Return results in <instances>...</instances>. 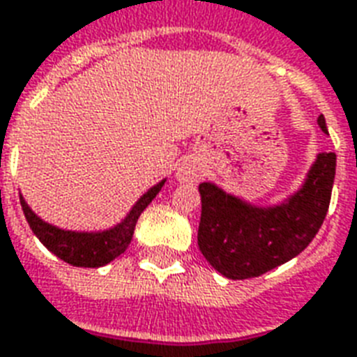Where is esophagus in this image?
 I'll return each instance as SVG.
<instances>
[{"label":"esophagus","instance_id":"esophagus-1","mask_svg":"<svg viewBox=\"0 0 357 357\" xmlns=\"http://www.w3.org/2000/svg\"><path fill=\"white\" fill-rule=\"evenodd\" d=\"M178 178L181 179V181H195V179L198 178V174L192 167H181L178 172Z\"/></svg>","mask_w":357,"mask_h":357}]
</instances>
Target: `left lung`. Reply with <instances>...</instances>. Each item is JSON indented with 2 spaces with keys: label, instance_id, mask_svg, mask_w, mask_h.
<instances>
[{
  "label": "left lung",
  "instance_id": "left-lung-1",
  "mask_svg": "<svg viewBox=\"0 0 357 357\" xmlns=\"http://www.w3.org/2000/svg\"><path fill=\"white\" fill-rule=\"evenodd\" d=\"M318 125L328 132L324 116ZM335 153H320L303 189L277 208H252L213 183H200L198 247L221 275L241 281L292 260L311 243L328 215Z\"/></svg>",
  "mask_w": 357,
  "mask_h": 357
}]
</instances>
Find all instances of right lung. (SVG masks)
I'll return each mask as SVG.
<instances>
[{
  "instance_id": "right-lung-1",
  "label": "right lung",
  "mask_w": 357,
  "mask_h": 357,
  "mask_svg": "<svg viewBox=\"0 0 357 357\" xmlns=\"http://www.w3.org/2000/svg\"><path fill=\"white\" fill-rule=\"evenodd\" d=\"M162 185H165V179L155 187H151L136 202L135 208L130 209V213L125 217L121 225H118L112 230L99 234H78L59 230V228L40 221L39 217L27 208V204L24 202L22 197L20 204L24 215H26V221L29 222V228L33 230L35 236L40 239V243L45 245L48 251L54 252L63 262L76 266V268H100L105 264L112 262L114 258H118L129 247L138 217L144 209L148 208V204L159 195Z\"/></svg>"
}]
</instances>
